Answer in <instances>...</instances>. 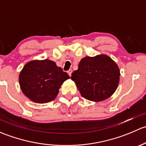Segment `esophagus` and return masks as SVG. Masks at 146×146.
I'll list each match as a JSON object with an SVG mask.
<instances>
[{
  "mask_svg": "<svg viewBox=\"0 0 146 146\" xmlns=\"http://www.w3.org/2000/svg\"><path fill=\"white\" fill-rule=\"evenodd\" d=\"M67 73H68V74L69 75V76H70H70H71V73H72V70H71V69H70V70H68Z\"/></svg>",
  "mask_w": 146,
  "mask_h": 146,
  "instance_id": "34e87169",
  "label": "esophagus"
}]
</instances>
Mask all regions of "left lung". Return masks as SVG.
Listing matches in <instances>:
<instances>
[{
    "label": "left lung",
    "mask_w": 146,
    "mask_h": 146,
    "mask_svg": "<svg viewBox=\"0 0 146 146\" xmlns=\"http://www.w3.org/2000/svg\"><path fill=\"white\" fill-rule=\"evenodd\" d=\"M71 80L82 97L98 102L114 93L120 80V70L115 61L106 54L86 56L80 60L78 70L72 73Z\"/></svg>",
    "instance_id": "8db88e82"
}]
</instances>
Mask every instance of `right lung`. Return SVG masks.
Here are the masks:
<instances>
[{
    "instance_id": "right-lung-1",
    "label": "right lung",
    "mask_w": 146,
    "mask_h": 146,
    "mask_svg": "<svg viewBox=\"0 0 146 146\" xmlns=\"http://www.w3.org/2000/svg\"><path fill=\"white\" fill-rule=\"evenodd\" d=\"M70 78L62 68L48 59L32 60L19 75L20 89L33 102L44 104L55 100L64 81Z\"/></svg>"
}]
</instances>
